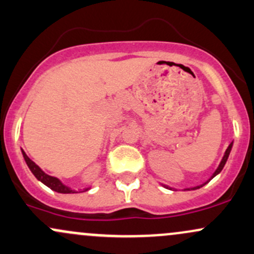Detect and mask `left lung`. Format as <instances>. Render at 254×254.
I'll return each mask as SVG.
<instances>
[{"label": "left lung", "mask_w": 254, "mask_h": 254, "mask_svg": "<svg viewBox=\"0 0 254 254\" xmlns=\"http://www.w3.org/2000/svg\"><path fill=\"white\" fill-rule=\"evenodd\" d=\"M231 147H233V143H230L229 144V147H228L227 148V150H225V154H224V157H223V159H222V161H221V164H219V166H218V169L216 170V171H214V174L212 175V177L210 178V180H212V178L216 176V175H218L219 172L222 171L223 170V168H224V165H225V163H227V160H228V157H229V153H230V150H231ZM208 180V181H210ZM207 183V182H206ZM206 183H204V185L202 186H205ZM202 186H197V187H194V188H191V189H197V188H200V187H202ZM166 188H169V187H166ZM171 189V188H170ZM187 190H190V189H187Z\"/></svg>", "instance_id": "8db88e82"}]
</instances>
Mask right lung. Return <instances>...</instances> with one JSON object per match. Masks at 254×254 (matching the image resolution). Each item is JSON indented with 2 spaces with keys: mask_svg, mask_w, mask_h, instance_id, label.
<instances>
[{
  "mask_svg": "<svg viewBox=\"0 0 254 254\" xmlns=\"http://www.w3.org/2000/svg\"><path fill=\"white\" fill-rule=\"evenodd\" d=\"M23 155H24V159L25 161H26L27 166H29V169L31 170V172L33 175H35V177L37 178L38 181H41L42 183H44L47 187H49L50 189H53V190L58 191V193H63V194H68V193H74L73 190H71V189L68 188V187L64 186L63 183L60 182L58 178L53 177V176H49V175L44 174L42 170L38 168L37 165H36L35 163L27 157L26 154H25V152L23 150ZM85 190H88V189H85Z\"/></svg>",
  "mask_w": 254,
  "mask_h": 254,
  "instance_id": "1",
  "label": "right lung"
}]
</instances>
